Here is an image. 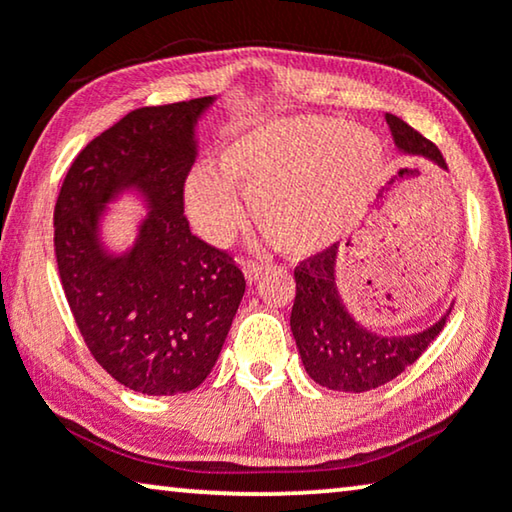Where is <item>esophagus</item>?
Here are the masks:
<instances>
[{
	"label": "esophagus",
	"mask_w": 512,
	"mask_h": 512,
	"mask_svg": "<svg viewBox=\"0 0 512 512\" xmlns=\"http://www.w3.org/2000/svg\"><path fill=\"white\" fill-rule=\"evenodd\" d=\"M262 271H264L262 264H255V262L243 264V275H246L248 285H253V282L259 278V275H262Z\"/></svg>",
	"instance_id": "34e87169"
}]
</instances>
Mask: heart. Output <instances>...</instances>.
<instances>
[{
    "label": "heart",
    "instance_id": "obj_1",
    "mask_svg": "<svg viewBox=\"0 0 512 512\" xmlns=\"http://www.w3.org/2000/svg\"><path fill=\"white\" fill-rule=\"evenodd\" d=\"M380 164L378 141L344 120H271L227 136L216 168L191 170L182 189L184 212L200 239L223 246L243 223L241 191L275 246L289 255H312L358 218Z\"/></svg>",
    "mask_w": 512,
    "mask_h": 512
}]
</instances>
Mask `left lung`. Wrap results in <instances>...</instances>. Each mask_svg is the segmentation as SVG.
Wrapping results in <instances>:
<instances>
[{
    "label": "left lung",
    "mask_w": 512,
    "mask_h": 512,
    "mask_svg": "<svg viewBox=\"0 0 512 512\" xmlns=\"http://www.w3.org/2000/svg\"><path fill=\"white\" fill-rule=\"evenodd\" d=\"M385 120L396 150L408 157H424L446 170L442 152L431 141L392 113ZM337 257L339 248L332 246L300 262L294 271L296 300L289 323L307 376L321 387L360 394L389 383L417 362L442 332L451 307L433 326L412 335H380L346 307L337 287Z\"/></svg>",
    "instance_id": "obj_1"
}]
</instances>
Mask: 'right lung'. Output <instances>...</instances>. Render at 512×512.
Here are the masks:
<instances>
[{
  "mask_svg": "<svg viewBox=\"0 0 512 512\" xmlns=\"http://www.w3.org/2000/svg\"><path fill=\"white\" fill-rule=\"evenodd\" d=\"M216 100L127 113L77 154L54 207L56 264L81 337L104 371L148 396L191 392L209 376L246 291L232 257L184 218L198 125ZM120 199L146 214L116 249L106 223Z\"/></svg>",
  "mask_w": 512,
  "mask_h": 512,
  "instance_id": "1",
  "label": "right lung"
}]
</instances>
